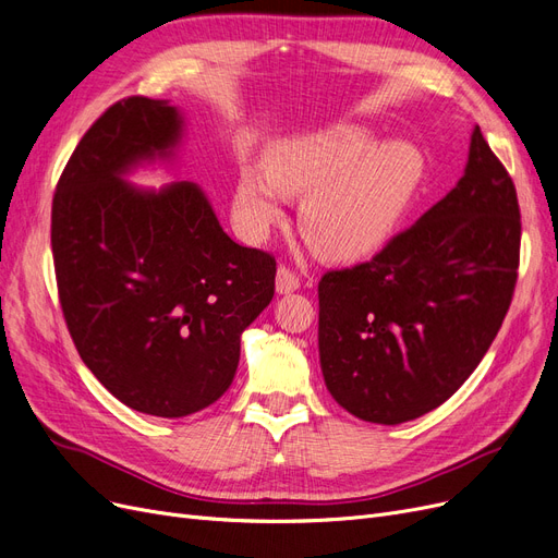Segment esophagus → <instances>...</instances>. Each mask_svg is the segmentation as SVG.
<instances>
[{
	"instance_id": "obj_1",
	"label": "esophagus",
	"mask_w": 558,
	"mask_h": 558,
	"mask_svg": "<svg viewBox=\"0 0 558 558\" xmlns=\"http://www.w3.org/2000/svg\"><path fill=\"white\" fill-rule=\"evenodd\" d=\"M300 289V277L289 265H279L277 269V293H293Z\"/></svg>"
}]
</instances>
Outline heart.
Segmentation results:
<instances>
[{
	"instance_id": "heart-1",
	"label": "heart",
	"mask_w": 558,
	"mask_h": 558,
	"mask_svg": "<svg viewBox=\"0 0 558 558\" xmlns=\"http://www.w3.org/2000/svg\"><path fill=\"white\" fill-rule=\"evenodd\" d=\"M424 177L410 142L377 144L361 125H335L286 140L269 150L267 172L244 170L234 216L253 240L281 218V195L302 197L298 226L328 260H359L381 248Z\"/></svg>"
}]
</instances>
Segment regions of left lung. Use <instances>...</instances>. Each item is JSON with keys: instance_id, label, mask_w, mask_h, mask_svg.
Listing matches in <instances>:
<instances>
[{"instance_id": "left-lung-1", "label": "left lung", "mask_w": 558, "mask_h": 558, "mask_svg": "<svg viewBox=\"0 0 558 558\" xmlns=\"http://www.w3.org/2000/svg\"><path fill=\"white\" fill-rule=\"evenodd\" d=\"M521 216L514 183L475 125L465 172L373 260L318 281V356L330 396L396 426L449 400L510 310Z\"/></svg>"}]
</instances>
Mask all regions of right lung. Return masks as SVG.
Listing matches in <instances>:
<instances>
[{"instance_id":"1","label":"right lung","mask_w":558,"mask_h":558,"mask_svg":"<svg viewBox=\"0 0 558 558\" xmlns=\"http://www.w3.org/2000/svg\"><path fill=\"white\" fill-rule=\"evenodd\" d=\"M183 116L167 99L109 107L74 148L53 195L50 246L78 356L128 408L179 418L238 373L240 337L275 295L277 263L223 232L191 181L160 191L123 177L172 160Z\"/></svg>"}]
</instances>
